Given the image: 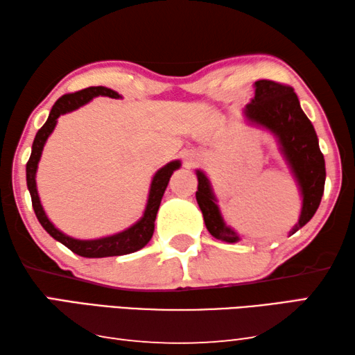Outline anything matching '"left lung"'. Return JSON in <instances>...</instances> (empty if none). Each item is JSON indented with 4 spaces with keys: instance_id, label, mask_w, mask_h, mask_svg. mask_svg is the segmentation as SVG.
<instances>
[{
    "instance_id": "8db88e82",
    "label": "left lung",
    "mask_w": 355,
    "mask_h": 355,
    "mask_svg": "<svg viewBox=\"0 0 355 355\" xmlns=\"http://www.w3.org/2000/svg\"><path fill=\"white\" fill-rule=\"evenodd\" d=\"M254 85V98L245 108V113L251 121L267 127L278 137L281 149L301 188L302 209L298 223L290 231L292 236L304 227L318 209L324 192V157L320 150L312 122L301 110L298 96L295 94L293 88L286 83L267 79L257 80ZM197 178L198 189L196 198L202 209L206 228L216 239L237 242L239 236L225 225L208 178L200 171H197Z\"/></svg>"
}]
</instances>
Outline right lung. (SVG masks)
<instances>
[{
	"label": "right lung",
	"mask_w": 355,
	"mask_h": 355,
	"mask_svg": "<svg viewBox=\"0 0 355 355\" xmlns=\"http://www.w3.org/2000/svg\"><path fill=\"white\" fill-rule=\"evenodd\" d=\"M96 96H108V98H113V99L119 98V94L110 88L88 87V88L80 89V92L63 94L62 98L57 99V102L53 105V110L49 113L48 121L44 122V125L35 135L34 144H32L31 158L28 161V164H26V182H28V189L31 192V198H32V208H34L38 222L42 223V227L46 230L55 241H59L60 243L65 245L67 248L73 251V253L83 257L122 256V254L135 253V251L141 250L152 239L161 198H163V194L173 171L180 167V161H172V163L161 167V169L155 173V177H153L152 184H150L149 200H147L144 216L141 217L139 222L135 223L133 227H130L128 230L122 231L119 234L102 237V239H96V241L73 239V237L63 234L62 231L57 230L54 225L49 222L46 214H44L40 198H38V194H37V186H35L37 164L38 161H40L43 146L46 143L48 137L51 135V132L54 130V127L57 124V118L63 113L73 112L76 108L82 107L83 104H87L88 101L96 98Z\"/></svg>",
	"instance_id": "1"
}]
</instances>
